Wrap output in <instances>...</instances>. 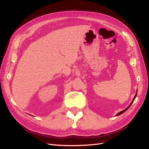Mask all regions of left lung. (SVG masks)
<instances>
[{"instance_id": "obj_1", "label": "left lung", "mask_w": 149, "mask_h": 149, "mask_svg": "<svg viewBox=\"0 0 149 149\" xmlns=\"http://www.w3.org/2000/svg\"><path fill=\"white\" fill-rule=\"evenodd\" d=\"M137 93H136V95H135V96H134V99H133V100H132V101L131 102V103H130V104L127 107V108H126V109H124V110H123V111H122L121 112H119V113L118 114H116V116H119V115H120L121 114H123V113H124V112H125V111H127L128 109H129V108L130 107V106H131V104H132V102H134V101L135 100V99H136V96H137Z\"/></svg>"}]
</instances>
